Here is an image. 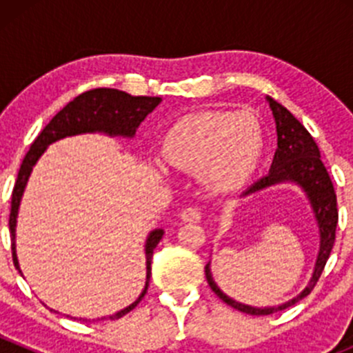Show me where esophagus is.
<instances>
[{
    "label": "esophagus",
    "mask_w": 353,
    "mask_h": 353,
    "mask_svg": "<svg viewBox=\"0 0 353 353\" xmlns=\"http://www.w3.org/2000/svg\"><path fill=\"white\" fill-rule=\"evenodd\" d=\"M181 219H183L184 222L196 223L201 220V212H199L198 206H188V208H184L183 212H181Z\"/></svg>",
    "instance_id": "esophagus-1"
}]
</instances>
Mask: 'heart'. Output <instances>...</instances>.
Masks as SVG:
<instances>
[{
  "mask_svg": "<svg viewBox=\"0 0 353 353\" xmlns=\"http://www.w3.org/2000/svg\"><path fill=\"white\" fill-rule=\"evenodd\" d=\"M160 150L169 165L199 174L212 190L229 191L258 167L265 133L258 117L245 110H201L174 123Z\"/></svg>",
  "mask_w": 353,
  "mask_h": 353,
  "instance_id": "obj_1",
  "label": "heart"
}]
</instances>
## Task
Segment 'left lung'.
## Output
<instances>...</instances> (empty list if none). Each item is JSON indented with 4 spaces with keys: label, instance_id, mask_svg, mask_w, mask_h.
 Instances as JSON below:
<instances>
[{
    "label": "left lung",
    "instance_id": "1",
    "mask_svg": "<svg viewBox=\"0 0 353 353\" xmlns=\"http://www.w3.org/2000/svg\"><path fill=\"white\" fill-rule=\"evenodd\" d=\"M270 102V108L273 110V117L276 123V137H279V148H276L275 157H273V163L270 172L259 181H256L251 188L243 194L256 193L265 188L273 186L279 183H295L304 190L305 196L309 198L314 212V219L319 227V252L318 259H316L314 273L309 282V285L292 301L285 304L279 305V307H252V305L241 304V302L234 301V299L227 297L216 283L213 282L212 272H210V263L205 266V275L208 280V285L212 290L222 299L225 304L230 307L237 309V311L245 312V314L252 316H268L276 311H283V309L290 307V305L297 304L301 299L311 294V290L318 283L319 276H321L323 270H325L326 261H328L331 249L334 244V234H336V223H338V208H336V193H334L333 183L330 179V174L326 170L325 163L321 160V154L316 145L314 138L311 137L307 130L302 126L301 121L294 117L287 108L279 104L273 99L266 97Z\"/></svg>",
    "mask_w": 353,
    "mask_h": 353
}]
</instances>
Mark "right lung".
<instances>
[{
  "mask_svg": "<svg viewBox=\"0 0 353 353\" xmlns=\"http://www.w3.org/2000/svg\"><path fill=\"white\" fill-rule=\"evenodd\" d=\"M162 99L160 97H147V95H140V97H133V95L126 94V92L116 90V88H94L80 94L74 97L70 104L59 110L48 126L41 131L34 143L30 145V150L25 155L22 165H20L19 177H17L15 188H13L12 194V212H10V232H12V256L15 268L20 272L19 259H17L15 251V227H17V215H19L20 199H22L23 190L27 186L28 176L32 172V167L39 160V157L44 154L46 148L54 141L61 140V138L73 137V134L81 133H105L109 137H128L133 138L137 133L138 126L141 121L160 104ZM163 236L162 229L152 230L148 236L147 243H145V254H147V282H145L143 292L140 297L133 302L131 305L124 307L123 311L116 312V314L109 316V319H119L130 311H133L138 305V302L145 297L148 290V283H150L152 275V256H154V249L160 243ZM22 273V272H20ZM78 319V318H73ZM105 319V318H101ZM87 321V319H85Z\"/></svg>",
  "mask_w": 353,
  "mask_h": 353,
  "instance_id": "obj_1",
  "label": "right lung"
}]
</instances>
